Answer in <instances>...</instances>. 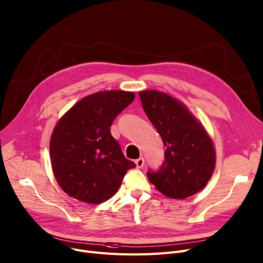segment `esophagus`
Here are the masks:
<instances>
[{"label":"esophagus","mask_w":263,"mask_h":263,"mask_svg":"<svg viewBox=\"0 0 263 263\" xmlns=\"http://www.w3.org/2000/svg\"><path fill=\"white\" fill-rule=\"evenodd\" d=\"M135 163H136V165H137L138 168H141V167L144 165V159H143L142 157H140V158L137 159V160L135 161Z\"/></svg>","instance_id":"1"}]
</instances>
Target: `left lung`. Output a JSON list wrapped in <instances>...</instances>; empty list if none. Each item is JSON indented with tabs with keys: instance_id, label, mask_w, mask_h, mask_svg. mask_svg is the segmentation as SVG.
Wrapping results in <instances>:
<instances>
[{
	"instance_id": "obj_1",
	"label": "left lung",
	"mask_w": 263,
	"mask_h": 263,
	"mask_svg": "<svg viewBox=\"0 0 263 263\" xmlns=\"http://www.w3.org/2000/svg\"><path fill=\"white\" fill-rule=\"evenodd\" d=\"M143 110L165 146L164 162L148 180L163 195L183 199L202 190L215 167V151L204 126L181 102L157 90L139 92Z\"/></svg>"
}]
</instances>
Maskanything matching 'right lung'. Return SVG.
<instances>
[{
	"label": "right lung",
	"mask_w": 263,
	"mask_h": 263,
	"mask_svg": "<svg viewBox=\"0 0 263 263\" xmlns=\"http://www.w3.org/2000/svg\"><path fill=\"white\" fill-rule=\"evenodd\" d=\"M129 91H100L77 102L61 118L52 133L50 157L54 176L68 195L88 204L112 197L129 168L111 136L119 114L133 103Z\"/></svg>",
	"instance_id": "1"
}]
</instances>
